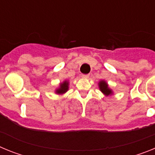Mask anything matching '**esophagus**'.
Listing matches in <instances>:
<instances>
[{"label": "esophagus", "mask_w": 155, "mask_h": 155, "mask_svg": "<svg viewBox=\"0 0 155 155\" xmlns=\"http://www.w3.org/2000/svg\"><path fill=\"white\" fill-rule=\"evenodd\" d=\"M81 77L83 78H87L89 77V74H81Z\"/></svg>", "instance_id": "1"}]
</instances>
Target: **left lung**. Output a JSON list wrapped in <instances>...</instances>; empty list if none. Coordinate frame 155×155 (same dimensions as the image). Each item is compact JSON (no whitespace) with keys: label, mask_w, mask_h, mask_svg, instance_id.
<instances>
[{"label":"left lung","mask_w":155,"mask_h":155,"mask_svg":"<svg viewBox=\"0 0 155 155\" xmlns=\"http://www.w3.org/2000/svg\"><path fill=\"white\" fill-rule=\"evenodd\" d=\"M99 88L102 91V92L106 94V95H109V94H112V91L108 87L106 82L104 81H102L99 82Z\"/></svg>","instance_id":"obj_1"}]
</instances>
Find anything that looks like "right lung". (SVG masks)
I'll return each mask as SVG.
<instances>
[{"instance_id": "1", "label": "right lung", "mask_w": 155, "mask_h": 155, "mask_svg": "<svg viewBox=\"0 0 155 155\" xmlns=\"http://www.w3.org/2000/svg\"><path fill=\"white\" fill-rule=\"evenodd\" d=\"M68 90V82L65 81L63 84H61L60 88H58L56 92H57V94H63V93L66 92Z\"/></svg>"}]
</instances>
